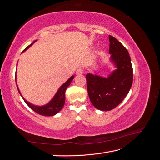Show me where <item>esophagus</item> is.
<instances>
[{
  "label": "esophagus",
  "mask_w": 160,
  "mask_h": 160,
  "mask_svg": "<svg viewBox=\"0 0 160 160\" xmlns=\"http://www.w3.org/2000/svg\"><path fill=\"white\" fill-rule=\"evenodd\" d=\"M76 74L77 75H82V74H83V69L82 68L78 69L77 71H76Z\"/></svg>",
  "instance_id": "obj_1"
}]
</instances>
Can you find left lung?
I'll use <instances>...</instances> for the list:
<instances>
[{"label":"left lung","instance_id":"8db88e82","mask_svg":"<svg viewBox=\"0 0 160 160\" xmlns=\"http://www.w3.org/2000/svg\"><path fill=\"white\" fill-rule=\"evenodd\" d=\"M111 60L116 66L107 78L87 74V87L92 104L97 109L110 111L121 104L132 83V67L128 50L109 35Z\"/></svg>","mask_w":160,"mask_h":160}]
</instances>
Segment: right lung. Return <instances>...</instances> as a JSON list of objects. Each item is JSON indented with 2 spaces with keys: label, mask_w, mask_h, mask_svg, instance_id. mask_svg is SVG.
<instances>
[{
  "label": "right lung",
  "mask_w": 160,
  "mask_h": 160,
  "mask_svg": "<svg viewBox=\"0 0 160 160\" xmlns=\"http://www.w3.org/2000/svg\"><path fill=\"white\" fill-rule=\"evenodd\" d=\"M36 41H34L33 43H32L30 45H29L28 47L24 49V51H25L26 49H28V48L30 47ZM73 78H74V76L72 75V76L70 77L69 79L63 84V85H61V87L59 88V90H58L57 92H56V95L54 96V97L52 99H51V101L47 105H44V106H42V107L35 106V105L32 104L31 103L27 102L26 100L23 98V97L22 98L24 99V101L25 102L26 104H28V106L36 113H39V114L42 115V116H53L60 112L62 108L63 107L64 104H65V99H66V94H65V93H66V90L68 87L70 85V82H71V81L72 80ZM15 81H16V79H15ZM17 87H18V85H17ZM18 90L19 92H20L18 88ZM20 95H21V94H20Z\"/></svg>",
  "instance_id": "obj_1"
}]
</instances>
